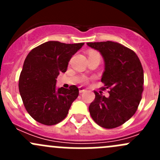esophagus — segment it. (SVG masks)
<instances>
[{
	"mask_svg": "<svg viewBox=\"0 0 160 160\" xmlns=\"http://www.w3.org/2000/svg\"><path fill=\"white\" fill-rule=\"evenodd\" d=\"M79 91H80V93H83V92L86 91V89H85L84 88H83V87H80V88H79Z\"/></svg>",
	"mask_w": 160,
	"mask_h": 160,
	"instance_id": "obj_1",
	"label": "esophagus"
}]
</instances>
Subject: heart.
Returning <instances> with one entry per match:
<instances>
[{
  "mask_svg": "<svg viewBox=\"0 0 160 160\" xmlns=\"http://www.w3.org/2000/svg\"><path fill=\"white\" fill-rule=\"evenodd\" d=\"M90 55H99V54H98V53H97V52H90ZM99 56H100V55H99Z\"/></svg>",
  "mask_w": 160,
  "mask_h": 160,
  "instance_id": "1",
  "label": "heart"
}]
</instances>
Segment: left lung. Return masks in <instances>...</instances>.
<instances>
[{
	"label": "left lung",
	"instance_id": "8db88e82",
	"mask_svg": "<svg viewBox=\"0 0 160 160\" xmlns=\"http://www.w3.org/2000/svg\"><path fill=\"white\" fill-rule=\"evenodd\" d=\"M87 45L104 58L102 90H109L107 98L101 91H94L95 99L89 107L90 116L103 128H117L135 114L141 101L144 84L141 62L135 52L120 43L107 41Z\"/></svg>",
	"mask_w": 160,
	"mask_h": 160
}]
</instances>
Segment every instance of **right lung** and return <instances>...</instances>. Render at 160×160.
I'll return each mask as SVG.
<instances>
[{
  "label": "right lung",
  "instance_id": "1",
  "mask_svg": "<svg viewBox=\"0 0 160 160\" xmlns=\"http://www.w3.org/2000/svg\"><path fill=\"white\" fill-rule=\"evenodd\" d=\"M83 45L49 41L28 54L19 77L18 88L25 109L36 122L54 125L67 117L79 89L75 85L69 89H56V78L59 72L67 71L72 56Z\"/></svg>",
  "mask_w": 160,
  "mask_h": 160
}]
</instances>
